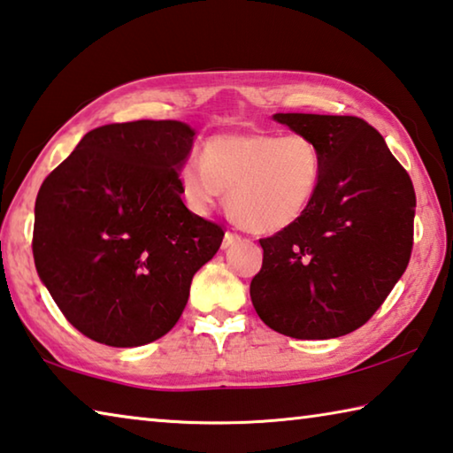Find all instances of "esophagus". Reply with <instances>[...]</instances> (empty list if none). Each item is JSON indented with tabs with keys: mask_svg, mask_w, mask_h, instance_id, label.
<instances>
[{
	"mask_svg": "<svg viewBox=\"0 0 453 453\" xmlns=\"http://www.w3.org/2000/svg\"><path fill=\"white\" fill-rule=\"evenodd\" d=\"M241 241V236L236 234V233H226L225 234V239H222V249H228V247H233L234 242H239Z\"/></svg>",
	"mask_w": 453,
	"mask_h": 453,
	"instance_id": "esophagus-1",
	"label": "esophagus"
}]
</instances>
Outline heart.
I'll list each match as a JSON object with an SVG mask.
<instances>
[{
	"label": "heart",
	"mask_w": 453,
	"mask_h": 453,
	"mask_svg": "<svg viewBox=\"0 0 453 453\" xmlns=\"http://www.w3.org/2000/svg\"><path fill=\"white\" fill-rule=\"evenodd\" d=\"M321 180L323 154L315 140L265 130L211 136L200 160H187L178 173L192 212H211L228 192V211L257 234L295 225L313 204Z\"/></svg>",
	"instance_id": "1"
}]
</instances>
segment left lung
I'll return each mask as SVG.
<instances>
[{
	"instance_id": "1",
	"label": "left lung",
	"mask_w": 453,
	"mask_h": 453,
	"mask_svg": "<svg viewBox=\"0 0 453 453\" xmlns=\"http://www.w3.org/2000/svg\"><path fill=\"white\" fill-rule=\"evenodd\" d=\"M273 118L315 140L323 180L295 225L258 241L263 266L250 280L253 307L287 337L347 335L373 317L410 263L411 178L357 116Z\"/></svg>"
}]
</instances>
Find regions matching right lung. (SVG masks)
<instances>
[{"mask_svg":"<svg viewBox=\"0 0 453 453\" xmlns=\"http://www.w3.org/2000/svg\"><path fill=\"white\" fill-rule=\"evenodd\" d=\"M192 142L195 130L178 120L106 124L43 180L35 269L81 335L138 347L180 319L192 277L225 236L180 198L178 173Z\"/></svg>","mask_w":453,"mask_h":453,"instance_id":"right-lung-1","label":"right lung"}]
</instances>
